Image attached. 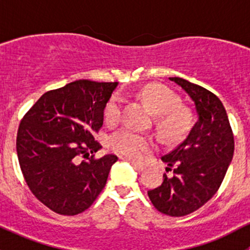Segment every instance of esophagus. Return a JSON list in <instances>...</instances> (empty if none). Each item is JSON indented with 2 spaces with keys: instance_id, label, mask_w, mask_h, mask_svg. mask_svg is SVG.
Instances as JSON below:
<instances>
[{
  "instance_id": "1",
  "label": "esophagus",
  "mask_w": 250,
  "mask_h": 250,
  "mask_svg": "<svg viewBox=\"0 0 250 250\" xmlns=\"http://www.w3.org/2000/svg\"><path fill=\"white\" fill-rule=\"evenodd\" d=\"M129 163L132 165V167L134 168L135 170H138V172H143V170H145V166L139 165V163L134 162V161H129Z\"/></svg>"
}]
</instances>
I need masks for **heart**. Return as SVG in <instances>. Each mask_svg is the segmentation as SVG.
<instances>
[{
  "instance_id": "obj_1",
  "label": "heart",
  "mask_w": 250,
  "mask_h": 250,
  "mask_svg": "<svg viewBox=\"0 0 250 250\" xmlns=\"http://www.w3.org/2000/svg\"><path fill=\"white\" fill-rule=\"evenodd\" d=\"M156 115V127L160 134L167 139H178L188 130L191 113L186 107L180 106L179 98L168 88L160 84L145 85L138 93ZM122 111V99L115 94L104 107L105 122L109 125L118 122ZM112 151L132 160H140L152 148L153 141L147 135L140 134L130 128H121L109 138Z\"/></svg>"
}]
</instances>
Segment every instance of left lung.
I'll list each match as a JSON object with an SVG mask.
<instances>
[{
    "mask_svg": "<svg viewBox=\"0 0 250 250\" xmlns=\"http://www.w3.org/2000/svg\"><path fill=\"white\" fill-rule=\"evenodd\" d=\"M195 103L198 115L188 137L161 160L167 163L163 183L147 191L161 213L184 216L206 204L216 193L233 157V133L223 103L201 85L170 77Z\"/></svg>",
    "mask_w": 250,
    "mask_h": 250,
    "instance_id": "1",
    "label": "left lung"
}]
</instances>
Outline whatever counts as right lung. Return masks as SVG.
<instances>
[{
    "label": "right lung",
    "mask_w": 250,
    "mask_h": 250,
    "mask_svg": "<svg viewBox=\"0 0 250 250\" xmlns=\"http://www.w3.org/2000/svg\"><path fill=\"white\" fill-rule=\"evenodd\" d=\"M117 84L78 80L49 90L20 122L17 153L25 181L40 202L60 215L89 208L118 160L93 155L102 148L94 133L103 127L104 107Z\"/></svg>",
    "instance_id": "add662e5"
}]
</instances>
